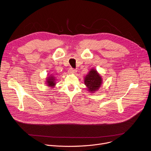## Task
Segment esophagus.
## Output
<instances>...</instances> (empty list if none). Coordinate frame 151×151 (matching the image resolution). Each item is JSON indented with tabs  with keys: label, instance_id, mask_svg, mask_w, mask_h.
I'll use <instances>...</instances> for the list:
<instances>
[{
	"label": "esophagus",
	"instance_id": "esophagus-1",
	"mask_svg": "<svg viewBox=\"0 0 151 151\" xmlns=\"http://www.w3.org/2000/svg\"><path fill=\"white\" fill-rule=\"evenodd\" d=\"M68 72H69V73H70V74H75V73H76L77 70H76V69H73V68H70V69H69V70Z\"/></svg>",
	"mask_w": 151,
	"mask_h": 151
}]
</instances>
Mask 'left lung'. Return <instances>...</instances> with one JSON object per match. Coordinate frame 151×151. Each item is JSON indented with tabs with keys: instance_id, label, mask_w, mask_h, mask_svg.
<instances>
[{
	"instance_id": "left-lung-1",
	"label": "left lung",
	"mask_w": 151,
	"mask_h": 151,
	"mask_svg": "<svg viewBox=\"0 0 151 151\" xmlns=\"http://www.w3.org/2000/svg\"><path fill=\"white\" fill-rule=\"evenodd\" d=\"M84 78V83L90 93L96 92L101 87V76L96 70L92 69Z\"/></svg>"
}]
</instances>
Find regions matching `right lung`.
Returning <instances> with one entry per match:
<instances>
[{"label":"right lung","instance_id":"add662e5","mask_svg":"<svg viewBox=\"0 0 151 151\" xmlns=\"http://www.w3.org/2000/svg\"><path fill=\"white\" fill-rule=\"evenodd\" d=\"M47 83L48 87H54L55 85V79L54 76H52L50 75V76H48L47 79Z\"/></svg>","mask_w":151,"mask_h":151}]
</instances>
